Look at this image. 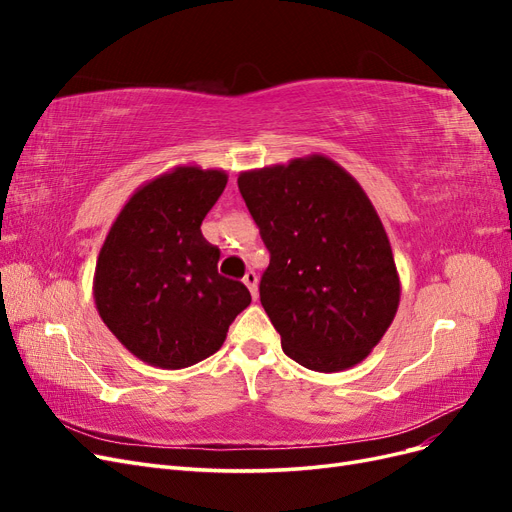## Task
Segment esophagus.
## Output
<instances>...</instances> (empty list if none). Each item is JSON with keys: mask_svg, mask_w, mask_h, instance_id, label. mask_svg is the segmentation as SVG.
<instances>
[{"mask_svg": "<svg viewBox=\"0 0 512 512\" xmlns=\"http://www.w3.org/2000/svg\"><path fill=\"white\" fill-rule=\"evenodd\" d=\"M243 284L250 288V292H252V297L256 299L258 297V275L254 273V271H247L245 275H243Z\"/></svg>", "mask_w": 512, "mask_h": 512, "instance_id": "1", "label": "esophagus"}]
</instances>
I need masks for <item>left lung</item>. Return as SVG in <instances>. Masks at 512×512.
<instances>
[{
	"instance_id": "1",
	"label": "left lung",
	"mask_w": 512,
	"mask_h": 512,
	"mask_svg": "<svg viewBox=\"0 0 512 512\" xmlns=\"http://www.w3.org/2000/svg\"><path fill=\"white\" fill-rule=\"evenodd\" d=\"M239 192L271 254L260 303L299 365H359L397 314L401 284L378 211L322 153L243 170Z\"/></svg>"
}]
</instances>
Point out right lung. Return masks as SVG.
<instances>
[{
	"mask_svg": "<svg viewBox=\"0 0 512 512\" xmlns=\"http://www.w3.org/2000/svg\"><path fill=\"white\" fill-rule=\"evenodd\" d=\"M226 181L222 168L175 166L128 198L100 247L96 309L147 365L183 369L207 359L252 303L241 282L218 273L220 250L200 232Z\"/></svg>",
	"mask_w": 512,
	"mask_h": 512,
	"instance_id": "1",
	"label": "right lung"
}]
</instances>
